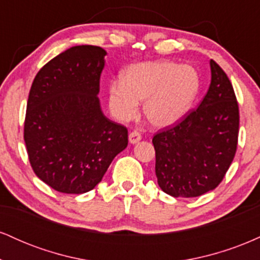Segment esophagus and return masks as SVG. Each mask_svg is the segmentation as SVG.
<instances>
[{"label":"esophagus","mask_w":260,"mask_h":260,"mask_svg":"<svg viewBox=\"0 0 260 260\" xmlns=\"http://www.w3.org/2000/svg\"><path fill=\"white\" fill-rule=\"evenodd\" d=\"M128 139H129L131 144H137V143H138L139 140L142 139V136H140V133L137 132V131H133V132L129 133V137H128Z\"/></svg>","instance_id":"obj_1"}]
</instances>
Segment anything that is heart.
<instances>
[{"mask_svg":"<svg viewBox=\"0 0 260 260\" xmlns=\"http://www.w3.org/2000/svg\"><path fill=\"white\" fill-rule=\"evenodd\" d=\"M199 76L190 66L171 61H145L127 67L121 79L109 84V106L121 122L133 120L144 101L143 111L156 128L178 123L194 103Z\"/></svg>","mask_w":260,"mask_h":260,"instance_id":"b5f03b06","label":"heart"}]
</instances>
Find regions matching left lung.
<instances>
[{
  "label": "left lung",
  "mask_w": 260,
  "mask_h": 260,
  "mask_svg": "<svg viewBox=\"0 0 260 260\" xmlns=\"http://www.w3.org/2000/svg\"><path fill=\"white\" fill-rule=\"evenodd\" d=\"M209 63L210 85L198 109L153 138L157 183L175 198L215 189L237 149L240 115L234 88L215 61Z\"/></svg>",
  "instance_id": "left-lung-1"
}]
</instances>
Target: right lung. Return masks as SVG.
<instances>
[{"label": "right lung", "instance_id": "add662e5", "mask_svg": "<svg viewBox=\"0 0 260 260\" xmlns=\"http://www.w3.org/2000/svg\"><path fill=\"white\" fill-rule=\"evenodd\" d=\"M106 51L78 45L39 71L29 92L24 140L35 175L55 190L83 194L103 180L128 144L98 98Z\"/></svg>", "mask_w": 260, "mask_h": 260}]
</instances>
